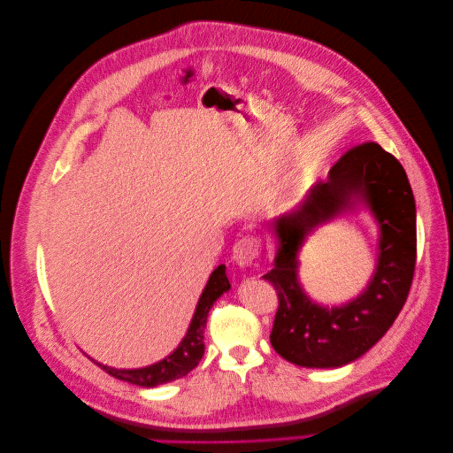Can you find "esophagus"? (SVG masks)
<instances>
[{
	"label": "esophagus",
	"mask_w": 453,
	"mask_h": 453,
	"mask_svg": "<svg viewBox=\"0 0 453 453\" xmlns=\"http://www.w3.org/2000/svg\"><path fill=\"white\" fill-rule=\"evenodd\" d=\"M257 250H260V245H257L256 238H252V235H243V238L235 242L232 257L240 267H247L257 257Z\"/></svg>",
	"instance_id": "esophagus-1"
}]
</instances>
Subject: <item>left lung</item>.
<instances>
[{
  "mask_svg": "<svg viewBox=\"0 0 453 453\" xmlns=\"http://www.w3.org/2000/svg\"><path fill=\"white\" fill-rule=\"evenodd\" d=\"M367 205L380 225V256L372 284L352 303L322 309L297 284L296 254L319 224ZM278 250L264 274L278 295L271 344L284 359L310 369H335L385 335L403 308L417 264V208L402 164L378 143L352 147L315 184L304 203L274 221Z\"/></svg>",
  "mask_w": 453,
  "mask_h": 453,
  "instance_id": "obj_1",
  "label": "left lung"
}]
</instances>
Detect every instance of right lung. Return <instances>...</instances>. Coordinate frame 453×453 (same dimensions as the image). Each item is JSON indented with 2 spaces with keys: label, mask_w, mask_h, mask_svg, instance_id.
Segmentation results:
<instances>
[{
  "label": "right lung",
  "mask_w": 453,
  "mask_h": 453,
  "mask_svg": "<svg viewBox=\"0 0 453 453\" xmlns=\"http://www.w3.org/2000/svg\"><path fill=\"white\" fill-rule=\"evenodd\" d=\"M230 289V282L225 273V265H219L215 269L210 278L208 284L199 298V304L196 313H193L191 325L188 328L186 337L182 339V342L179 344V349L169 354L165 359L149 365V367L143 369H112L106 367V365L97 363L99 367L118 380L128 381L133 385H140V387H157L167 381L179 380L182 376H186L189 371H193L199 365L203 354H204V328H206V317L210 308L213 306L215 300H218L223 293H226Z\"/></svg>",
  "instance_id": "add662e5"
}]
</instances>
